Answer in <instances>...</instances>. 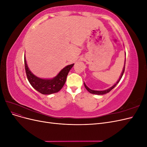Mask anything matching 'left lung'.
<instances>
[{"mask_svg": "<svg viewBox=\"0 0 147 147\" xmlns=\"http://www.w3.org/2000/svg\"><path fill=\"white\" fill-rule=\"evenodd\" d=\"M125 56H126V53H125ZM125 63H126V57H125V61H124V67H123V70H122V72L121 74V75H120V77L118 79V80L116 82V83H115L113 85L110 87L108 89H107V90H102V91H96V90H91L90 88H89L86 85V84L84 83V87L86 88V89L87 90V91H88L89 92H90V93H91V94H97V95H103V94H107V93L109 92L111 90H113V89L116 86L117 84L119 83V82L120 81V80H121V78H122L123 77V73L124 72V69H125Z\"/></svg>", "mask_w": 147, "mask_h": 147, "instance_id": "left-lung-1", "label": "left lung"}]
</instances>
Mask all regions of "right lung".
Returning <instances> with one entry per match:
<instances>
[{
  "instance_id": "add662e5",
  "label": "right lung",
  "mask_w": 147,
  "mask_h": 147,
  "mask_svg": "<svg viewBox=\"0 0 147 147\" xmlns=\"http://www.w3.org/2000/svg\"><path fill=\"white\" fill-rule=\"evenodd\" d=\"M24 65L26 75L31 86L42 94H51L59 91L63 87L67 76L74 64L65 66L53 78H42L35 76L29 69L25 56Z\"/></svg>"
}]
</instances>
